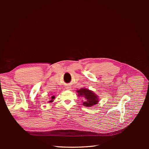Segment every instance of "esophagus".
<instances>
[{"label": "esophagus", "mask_w": 149, "mask_h": 149, "mask_svg": "<svg viewBox=\"0 0 149 149\" xmlns=\"http://www.w3.org/2000/svg\"><path fill=\"white\" fill-rule=\"evenodd\" d=\"M65 89L67 90H70L71 89V86L70 85H66L65 86Z\"/></svg>", "instance_id": "esophagus-1"}]
</instances>
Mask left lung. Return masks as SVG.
Listing matches in <instances>:
<instances>
[{"label":"left lung","instance_id":"8db88e82","mask_svg":"<svg viewBox=\"0 0 149 149\" xmlns=\"http://www.w3.org/2000/svg\"><path fill=\"white\" fill-rule=\"evenodd\" d=\"M76 92L78 93L79 97H83L82 101L83 106L85 107H90L93 106L97 104L99 102V96L94 93L91 90H89L86 88H82L77 89Z\"/></svg>","mask_w":149,"mask_h":149}]
</instances>
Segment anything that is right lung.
Instances as JSON below:
<instances>
[{
    "label": "right lung",
    "mask_w": 149,
    "mask_h": 149,
    "mask_svg": "<svg viewBox=\"0 0 149 149\" xmlns=\"http://www.w3.org/2000/svg\"><path fill=\"white\" fill-rule=\"evenodd\" d=\"M55 96H52V97H50V100L49 101V102H52L54 101V100H55Z\"/></svg>",
    "instance_id": "right-lung-1"
}]
</instances>
